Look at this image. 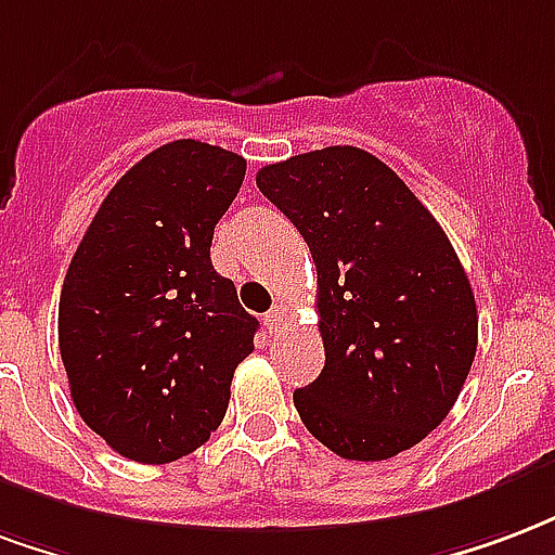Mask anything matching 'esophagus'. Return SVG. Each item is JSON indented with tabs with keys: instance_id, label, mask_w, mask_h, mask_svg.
Listing matches in <instances>:
<instances>
[{
	"instance_id": "34e87169",
	"label": "esophagus",
	"mask_w": 555,
	"mask_h": 555,
	"mask_svg": "<svg viewBox=\"0 0 555 555\" xmlns=\"http://www.w3.org/2000/svg\"><path fill=\"white\" fill-rule=\"evenodd\" d=\"M285 320H288V309H285V306H273V309L264 314V326L270 332H279L285 326Z\"/></svg>"
}]
</instances>
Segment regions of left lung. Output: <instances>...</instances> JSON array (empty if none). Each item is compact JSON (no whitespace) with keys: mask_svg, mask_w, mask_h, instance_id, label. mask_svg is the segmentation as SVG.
<instances>
[{"mask_svg":"<svg viewBox=\"0 0 555 555\" xmlns=\"http://www.w3.org/2000/svg\"><path fill=\"white\" fill-rule=\"evenodd\" d=\"M256 184L318 267L326 364L294 391L306 429L356 462L424 441L462 393L479 323L444 229L388 164L356 146L267 164Z\"/></svg>","mask_w":555,"mask_h":555,"instance_id":"8db88e82","label":"left lung"}]
</instances>
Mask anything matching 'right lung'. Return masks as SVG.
<instances>
[{"instance_id": "obj_1", "label": "right lung", "mask_w": 555, "mask_h": 555, "mask_svg": "<svg viewBox=\"0 0 555 555\" xmlns=\"http://www.w3.org/2000/svg\"><path fill=\"white\" fill-rule=\"evenodd\" d=\"M246 162L164 143L102 199L69 261L59 347L81 421L111 450L167 465L205 444L253 352L258 320L211 264L217 220Z\"/></svg>"}]
</instances>
